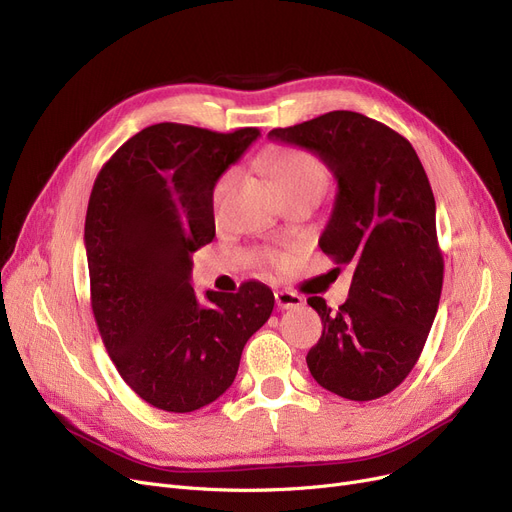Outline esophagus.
Masks as SVG:
<instances>
[{
    "label": "esophagus",
    "mask_w": 512,
    "mask_h": 512,
    "mask_svg": "<svg viewBox=\"0 0 512 512\" xmlns=\"http://www.w3.org/2000/svg\"><path fill=\"white\" fill-rule=\"evenodd\" d=\"M275 300H277V306L281 311L285 309H296V306L302 304V296L296 294V292H290V290H279L275 292Z\"/></svg>",
    "instance_id": "34e87169"
}]
</instances>
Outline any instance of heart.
<instances>
[{"mask_svg":"<svg viewBox=\"0 0 512 512\" xmlns=\"http://www.w3.org/2000/svg\"><path fill=\"white\" fill-rule=\"evenodd\" d=\"M264 166L271 170L281 189H290L298 185L325 187L327 182V170L323 166V161L311 151H304V149H273L264 155ZM235 178H237L235 170H227L218 178L214 187L216 206L222 201L224 193L229 191ZM267 262L275 271H288L294 264V254L290 250H271L267 254Z\"/></svg>","mask_w":512,"mask_h":512,"instance_id":"heart-1","label":"heart"}]
</instances>
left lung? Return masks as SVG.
<instances>
[{"instance_id":"8db88e82","label":"left lung","mask_w":512,"mask_h":512,"mask_svg":"<svg viewBox=\"0 0 512 512\" xmlns=\"http://www.w3.org/2000/svg\"><path fill=\"white\" fill-rule=\"evenodd\" d=\"M269 136L315 151L334 172L338 195L319 248L353 267L338 311L306 300L323 323L306 365L344 399L384 397L414 370L441 298L431 182L410 140L361 113L330 111Z\"/></svg>"}]
</instances>
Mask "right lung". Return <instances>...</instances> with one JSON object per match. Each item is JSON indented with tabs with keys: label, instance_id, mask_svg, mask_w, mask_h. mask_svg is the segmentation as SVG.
Here are the masks:
<instances>
[{
	"label": "right lung",
	"instance_id": "1",
	"mask_svg": "<svg viewBox=\"0 0 512 512\" xmlns=\"http://www.w3.org/2000/svg\"><path fill=\"white\" fill-rule=\"evenodd\" d=\"M258 136L166 121L126 140L94 180L84 233L92 313L119 376L157 410L216 401L273 313L264 283L206 292L201 304L189 281L191 254L216 235V180Z\"/></svg>",
	"mask_w": 512,
	"mask_h": 512
}]
</instances>
